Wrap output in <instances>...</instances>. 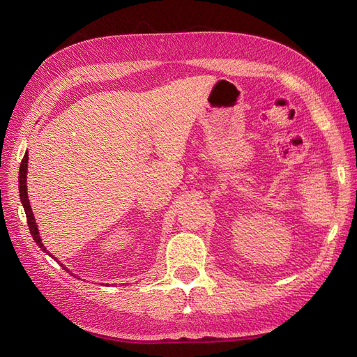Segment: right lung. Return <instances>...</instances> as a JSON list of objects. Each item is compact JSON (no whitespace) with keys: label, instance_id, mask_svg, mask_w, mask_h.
Segmentation results:
<instances>
[{"label":"right lung","instance_id":"add662e5","mask_svg":"<svg viewBox=\"0 0 357 357\" xmlns=\"http://www.w3.org/2000/svg\"><path fill=\"white\" fill-rule=\"evenodd\" d=\"M26 168H28V153H25L22 162H20V168H19V195H20V201H22V205L25 208V214H26V222H28V226H29V231H31V235L32 238H34V241L38 244V247L41 248V250L46 252V247L43 245L41 243V238L38 235V229H37V223H36V219H34V214H32V210H31V205H29V201H28V192H26ZM52 256V255H50ZM53 257V256H52Z\"/></svg>","mask_w":357,"mask_h":357}]
</instances>
